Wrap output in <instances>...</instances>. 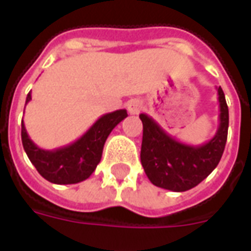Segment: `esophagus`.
<instances>
[{
    "label": "esophagus",
    "instance_id": "obj_1",
    "mask_svg": "<svg viewBox=\"0 0 251 251\" xmlns=\"http://www.w3.org/2000/svg\"><path fill=\"white\" fill-rule=\"evenodd\" d=\"M126 107H127V111H129L131 115H137L140 114L142 111V109H144V103H142L141 99L134 98L130 99V100L127 102Z\"/></svg>",
    "mask_w": 251,
    "mask_h": 251
}]
</instances>
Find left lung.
<instances>
[{
  "mask_svg": "<svg viewBox=\"0 0 251 251\" xmlns=\"http://www.w3.org/2000/svg\"><path fill=\"white\" fill-rule=\"evenodd\" d=\"M219 126L215 136L203 145H188L169 136L156 121L140 114L144 126L141 164L152 184L184 192L201 183L216 168L225 151L228 130V107L225 93L216 88Z\"/></svg>",
  "mask_w": 251,
  "mask_h": 251,
  "instance_id": "left-lung-1",
  "label": "left lung"
}]
</instances>
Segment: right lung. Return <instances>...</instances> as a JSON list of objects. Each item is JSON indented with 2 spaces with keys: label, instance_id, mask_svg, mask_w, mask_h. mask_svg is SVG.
Listing matches in <instances>:
<instances>
[{
  "label": "right lung",
  "instance_id": "1",
  "mask_svg": "<svg viewBox=\"0 0 251 251\" xmlns=\"http://www.w3.org/2000/svg\"><path fill=\"white\" fill-rule=\"evenodd\" d=\"M30 99L29 91L25 103H28ZM126 117L127 113L125 109L102 115L76 141L53 151H46L37 147L28 136L23 121V147L30 163L44 179L53 184H76L91 176L100 161L107 137Z\"/></svg>",
  "mask_w": 251,
  "mask_h": 251
}]
</instances>
